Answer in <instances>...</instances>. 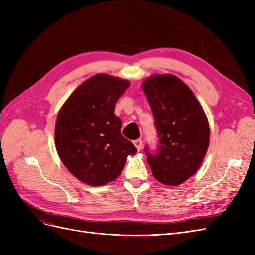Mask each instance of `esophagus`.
<instances>
[{"instance_id":"1","label":"esophagus","mask_w":255,"mask_h":255,"mask_svg":"<svg viewBox=\"0 0 255 255\" xmlns=\"http://www.w3.org/2000/svg\"><path fill=\"white\" fill-rule=\"evenodd\" d=\"M134 144H135V146L137 148V150L140 151L141 148H142V140L141 139H137V140L134 141Z\"/></svg>"}]
</instances>
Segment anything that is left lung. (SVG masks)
Here are the masks:
<instances>
[{
	"label": "left lung",
	"mask_w": 255,
	"mask_h": 255,
	"mask_svg": "<svg viewBox=\"0 0 255 255\" xmlns=\"http://www.w3.org/2000/svg\"><path fill=\"white\" fill-rule=\"evenodd\" d=\"M155 119L158 146L146 159L154 177L177 186L201 166L210 144V126L194 92L177 76L155 74L142 84Z\"/></svg>",
	"instance_id": "8db88e82"
}]
</instances>
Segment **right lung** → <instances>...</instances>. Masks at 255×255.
<instances>
[{
	"label": "right lung",
	"instance_id": "1",
	"mask_svg": "<svg viewBox=\"0 0 255 255\" xmlns=\"http://www.w3.org/2000/svg\"><path fill=\"white\" fill-rule=\"evenodd\" d=\"M130 83L100 73L83 82L57 115L55 146L60 160L76 179L101 186L121 173L136 146L121 135L115 104Z\"/></svg>",
	"mask_w": 255,
	"mask_h": 255
}]
</instances>
